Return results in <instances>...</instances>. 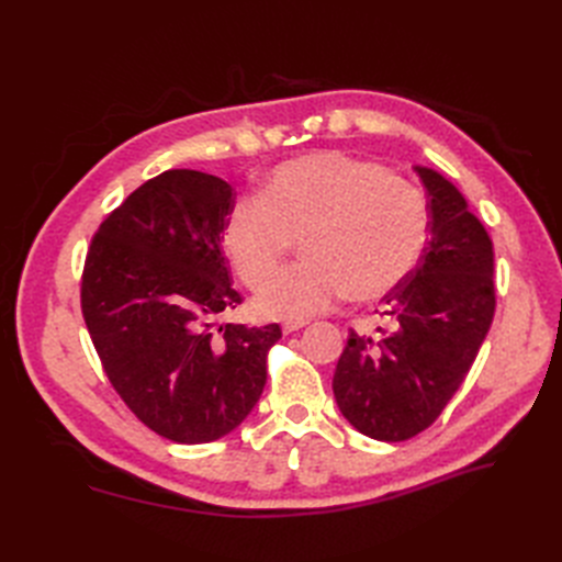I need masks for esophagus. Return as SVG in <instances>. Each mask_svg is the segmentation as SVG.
Segmentation results:
<instances>
[{
    "mask_svg": "<svg viewBox=\"0 0 562 562\" xmlns=\"http://www.w3.org/2000/svg\"><path fill=\"white\" fill-rule=\"evenodd\" d=\"M300 328H304V323H302V321H285V323H283V335L297 333Z\"/></svg>",
    "mask_w": 562,
    "mask_h": 562,
    "instance_id": "1",
    "label": "esophagus"
}]
</instances>
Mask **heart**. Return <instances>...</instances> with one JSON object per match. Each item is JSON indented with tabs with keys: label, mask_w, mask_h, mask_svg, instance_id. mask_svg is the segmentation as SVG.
Wrapping results in <instances>:
<instances>
[{
	"label": "heart",
	"mask_w": 562,
	"mask_h": 562,
	"mask_svg": "<svg viewBox=\"0 0 562 562\" xmlns=\"http://www.w3.org/2000/svg\"><path fill=\"white\" fill-rule=\"evenodd\" d=\"M429 209L411 182L339 151L279 164L262 194L234 201L223 248L236 274L260 285L293 239L302 260L271 277L255 297L267 318L307 321L347 293L375 302L411 277L427 246Z\"/></svg>",
	"instance_id": "1"
}]
</instances>
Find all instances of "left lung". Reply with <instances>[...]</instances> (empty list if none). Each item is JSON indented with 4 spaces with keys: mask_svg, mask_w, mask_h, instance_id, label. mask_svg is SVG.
Here are the masks:
<instances>
[{
    "mask_svg": "<svg viewBox=\"0 0 562 562\" xmlns=\"http://www.w3.org/2000/svg\"><path fill=\"white\" fill-rule=\"evenodd\" d=\"M429 194V241L417 267L382 297L378 333H349L333 391L353 429L407 440L443 413L495 316V252L457 187L415 166Z\"/></svg>",
    "mask_w": 562,
    "mask_h": 562,
    "instance_id": "8db88e82",
    "label": "left lung"
}]
</instances>
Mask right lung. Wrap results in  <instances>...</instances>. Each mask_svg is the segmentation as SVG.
<instances>
[{"label": "right lung", "instance_id": "1", "mask_svg": "<svg viewBox=\"0 0 562 562\" xmlns=\"http://www.w3.org/2000/svg\"><path fill=\"white\" fill-rule=\"evenodd\" d=\"M232 187L201 171L140 184L98 227L81 312L116 394L176 443H211L250 415L281 328L215 318L241 304L220 241Z\"/></svg>", "mask_w": 562, "mask_h": 562}]
</instances>
